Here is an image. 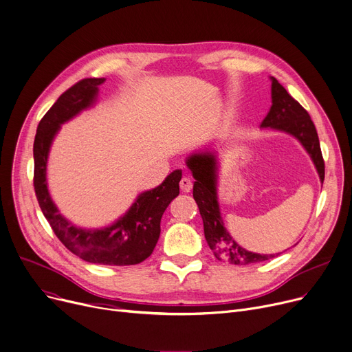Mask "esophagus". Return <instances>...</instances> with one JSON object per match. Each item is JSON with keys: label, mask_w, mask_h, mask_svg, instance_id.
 Wrapping results in <instances>:
<instances>
[{"label": "esophagus", "mask_w": 352, "mask_h": 352, "mask_svg": "<svg viewBox=\"0 0 352 352\" xmlns=\"http://www.w3.org/2000/svg\"><path fill=\"white\" fill-rule=\"evenodd\" d=\"M180 190L182 192H184V193H188L192 190V187H193V183H192V180L188 179V177H182V180H180Z\"/></svg>", "instance_id": "34e87169"}]
</instances>
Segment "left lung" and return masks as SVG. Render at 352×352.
<instances>
[{
	"label": "left lung",
	"mask_w": 352,
	"mask_h": 352,
	"mask_svg": "<svg viewBox=\"0 0 352 352\" xmlns=\"http://www.w3.org/2000/svg\"><path fill=\"white\" fill-rule=\"evenodd\" d=\"M270 80H272V107L261 126L290 133L296 140H299L310 155L322 183L324 160L318 135L309 113L286 91L275 77H270ZM186 164L196 179L193 184V197L203 219L206 241L215 258L234 265H248L279 255H261L244 250L236 244L224 227L217 200V160L214 153H193L187 157Z\"/></svg>",
	"instance_id": "left-lung-1"
}]
</instances>
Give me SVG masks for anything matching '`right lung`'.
I'll use <instances>...</instances> for the list:
<instances>
[{"label":"right lung","mask_w":352,"mask_h":352,"mask_svg":"<svg viewBox=\"0 0 352 352\" xmlns=\"http://www.w3.org/2000/svg\"><path fill=\"white\" fill-rule=\"evenodd\" d=\"M105 78H83L66 90L41 120L34 142V187L39 207L62 244L90 263L137 265L153 252L160 235V219L179 196L182 170H173L162 184L144 192L113 226L86 230L73 226L52 201L46 183L47 155L60 125L91 107Z\"/></svg>","instance_id":"1"}]
</instances>
